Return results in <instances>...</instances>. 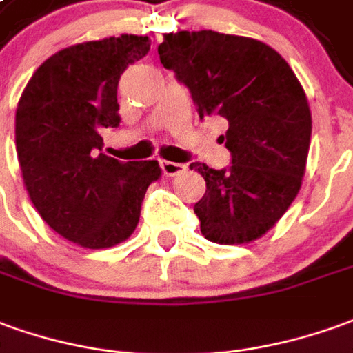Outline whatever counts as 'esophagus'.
Returning <instances> with one entry per match:
<instances>
[{
  "instance_id": "1",
  "label": "esophagus",
  "mask_w": 353,
  "mask_h": 353,
  "mask_svg": "<svg viewBox=\"0 0 353 353\" xmlns=\"http://www.w3.org/2000/svg\"><path fill=\"white\" fill-rule=\"evenodd\" d=\"M161 171L165 176H176L181 172L186 171V165L184 163H174V161H161Z\"/></svg>"
}]
</instances>
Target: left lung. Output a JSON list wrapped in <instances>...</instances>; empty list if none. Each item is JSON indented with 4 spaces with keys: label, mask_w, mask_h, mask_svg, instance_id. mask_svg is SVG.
<instances>
[{
    "label": "left lung",
    "mask_w": 353,
    "mask_h": 353,
    "mask_svg": "<svg viewBox=\"0 0 353 353\" xmlns=\"http://www.w3.org/2000/svg\"><path fill=\"white\" fill-rule=\"evenodd\" d=\"M159 59L190 90L200 119L228 123V169L192 163L208 190L194 213L215 244L263 236L302 186L311 142V111L290 65L267 43L213 30L165 34Z\"/></svg>",
    "instance_id": "left-lung-1"
}]
</instances>
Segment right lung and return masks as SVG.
Here are the masks:
<instances>
[{
	"mask_svg": "<svg viewBox=\"0 0 353 353\" xmlns=\"http://www.w3.org/2000/svg\"><path fill=\"white\" fill-rule=\"evenodd\" d=\"M148 36L121 34L57 51L36 69L17 105L14 142L26 192L57 234L90 250L125 242L140 221L157 161L101 153V128L121 123L117 86L150 51Z\"/></svg>",
	"mask_w": 353,
	"mask_h": 353,
	"instance_id": "right-lung-1",
	"label": "right lung"
}]
</instances>
